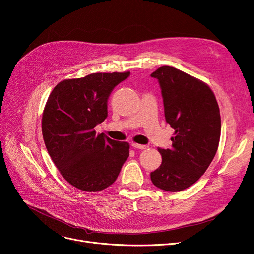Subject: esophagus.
Here are the masks:
<instances>
[{
  "label": "esophagus",
  "mask_w": 254,
  "mask_h": 254,
  "mask_svg": "<svg viewBox=\"0 0 254 254\" xmlns=\"http://www.w3.org/2000/svg\"><path fill=\"white\" fill-rule=\"evenodd\" d=\"M131 146L134 148V149H140V150H144L146 149L148 146H145V145H140V144H136V143H132Z\"/></svg>",
  "instance_id": "obj_1"
}]
</instances>
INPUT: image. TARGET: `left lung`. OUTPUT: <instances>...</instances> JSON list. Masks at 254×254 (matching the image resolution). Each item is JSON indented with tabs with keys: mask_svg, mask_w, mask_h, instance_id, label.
I'll return each mask as SVG.
<instances>
[{
	"mask_svg": "<svg viewBox=\"0 0 254 254\" xmlns=\"http://www.w3.org/2000/svg\"><path fill=\"white\" fill-rule=\"evenodd\" d=\"M151 77L159 81L165 119L175 130L172 147L158 149L162 163L151 172V180L163 190L181 191L200 178L216 155L219 105L209 85L173 66H161Z\"/></svg>",
	"mask_w": 254,
	"mask_h": 254,
	"instance_id": "left-lung-1",
	"label": "left lung"
}]
</instances>
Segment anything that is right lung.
<instances>
[{
  "label": "right lung",
  "mask_w": 254,
  "mask_h": 254,
  "mask_svg": "<svg viewBox=\"0 0 254 254\" xmlns=\"http://www.w3.org/2000/svg\"><path fill=\"white\" fill-rule=\"evenodd\" d=\"M129 72L94 73L61 81L52 91L41 121L43 141L62 176L74 188L100 191L115 181L129 145L96 133L107 118L112 89Z\"/></svg>",
  "instance_id": "1"
}]
</instances>
